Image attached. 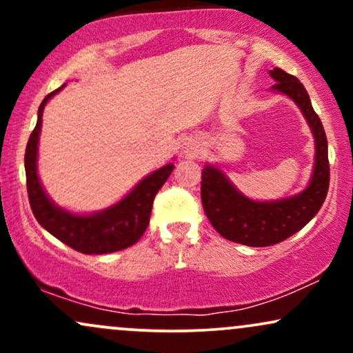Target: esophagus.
I'll return each instance as SVG.
<instances>
[{"instance_id": "esophagus-1", "label": "esophagus", "mask_w": 353, "mask_h": 353, "mask_svg": "<svg viewBox=\"0 0 353 353\" xmlns=\"http://www.w3.org/2000/svg\"><path fill=\"white\" fill-rule=\"evenodd\" d=\"M188 152L189 154H196L197 152V144L194 143V141L190 144H188Z\"/></svg>"}]
</instances>
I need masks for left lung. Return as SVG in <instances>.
<instances>
[{"label":"left lung","mask_w":353,"mask_h":353,"mask_svg":"<svg viewBox=\"0 0 353 353\" xmlns=\"http://www.w3.org/2000/svg\"><path fill=\"white\" fill-rule=\"evenodd\" d=\"M275 91L290 96L309 121L315 136V168L309 188L299 196L277 202H254L239 194L216 168L202 169V208L212 228L228 241L250 247L279 244L294 236L322 208L329 192L330 165L327 137L309 94L295 76L275 68L270 71Z\"/></svg>","instance_id":"8db88e82"}]
</instances>
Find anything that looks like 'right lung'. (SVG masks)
<instances>
[{
    "label": "right lung",
    "mask_w": 353,
    "mask_h": 353,
    "mask_svg": "<svg viewBox=\"0 0 353 353\" xmlns=\"http://www.w3.org/2000/svg\"><path fill=\"white\" fill-rule=\"evenodd\" d=\"M63 88L64 86H61L56 91L50 92L43 99L41 106L38 109V123H36V128L31 132L26 145L24 169H26V188L31 210H33L36 221L48 232L78 252L109 254L128 249V247L134 245L144 234V230L148 229L154 197L168 181V177L171 176L174 165L168 164L159 171L152 172L151 176L141 181L119 204L112 205L104 212L94 214V216H72V214L56 208L48 199L41 184H39L38 174H36V154H38V137L41 131L44 104Z\"/></svg>",
    "instance_id": "add662e5"
}]
</instances>
